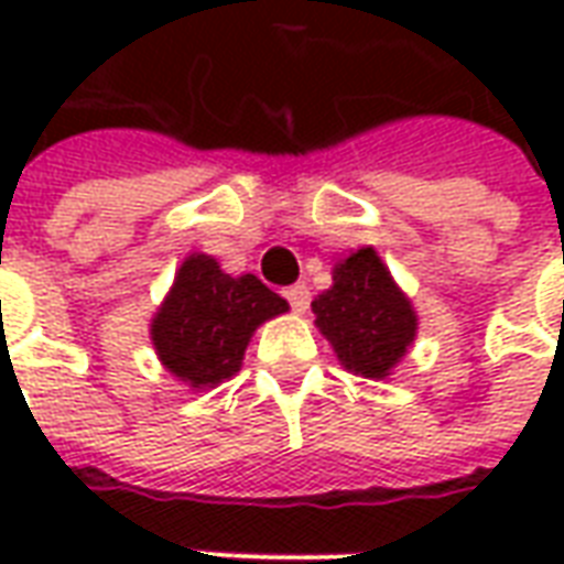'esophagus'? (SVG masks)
<instances>
[{
    "label": "esophagus",
    "mask_w": 564,
    "mask_h": 564,
    "mask_svg": "<svg viewBox=\"0 0 564 564\" xmlns=\"http://www.w3.org/2000/svg\"><path fill=\"white\" fill-rule=\"evenodd\" d=\"M283 295H286V302L293 305L295 314H305L307 305H311V290H307L305 283H295L290 290H283Z\"/></svg>",
    "instance_id": "esophagus-1"
}]
</instances>
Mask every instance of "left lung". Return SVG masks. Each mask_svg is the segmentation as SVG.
<instances>
[{
    "mask_svg": "<svg viewBox=\"0 0 564 564\" xmlns=\"http://www.w3.org/2000/svg\"><path fill=\"white\" fill-rule=\"evenodd\" d=\"M311 311L338 362L359 378H390L416 341L414 305L375 247L338 259L332 286L311 302Z\"/></svg>",
    "mask_w": 564,
    "mask_h": 564,
    "instance_id": "1",
    "label": "left lung"
}]
</instances>
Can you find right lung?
Here are the masks:
<instances>
[{"mask_svg":"<svg viewBox=\"0 0 564 564\" xmlns=\"http://www.w3.org/2000/svg\"><path fill=\"white\" fill-rule=\"evenodd\" d=\"M286 311V299L257 274L232 278L208 253H189L150 319V341L172 378L210 390L241 371L253 332Z\"/></svg>","mask_w":564,"mask_h":564,"instance_id":"right-lung-1","label":"right lung"}]
</instances>
